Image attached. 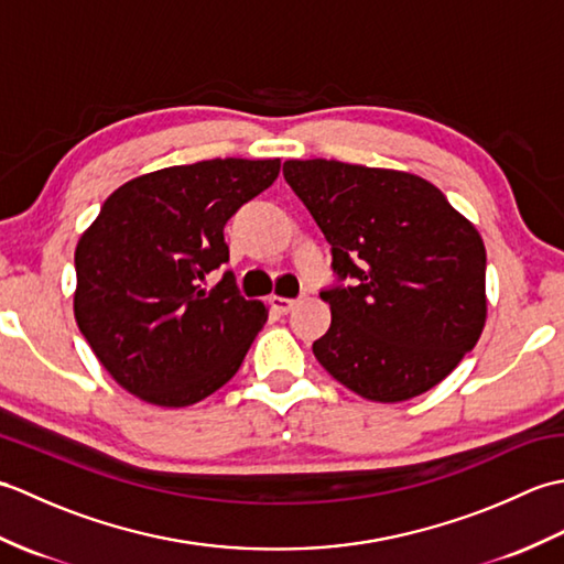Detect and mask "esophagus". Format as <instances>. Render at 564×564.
Instances as JSON below:
<instances>
[{"label": "esophagus", "mask_w": 564, "mask_h": 564, "mask_svg": "<svg viewBox=\"0 0 564 564\" xmlns=\"http://www.w3.org/2000/svg\"><path fill=\"white\" fill-rule=\"evenodd\" d=\"M269 303H271L273 313H279V315H289L291 310L297 305V301H293V297H281V295H271Z\"/></svg>", "instance_id": "esophagus-1"}]
</instances>
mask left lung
Wrapping results in <instances>:
<instances>
[{
    "label": "left lung",
    "mask_w": 564,
    "mask_h": 564,
    "mask_svg": "<svg viewBox=\"0 0 564 564\" xmlns=\"http://www.w3.org/2000/svg\"><path fill=\"white\" fill-rule=\"evenodd\" d=\"M283 176L332 245L337 285L319 293L332 325L313 344L317 361L373 402L438 386L485 327L487 254L475 225L406 172L289 160Z\"/></svg>",
    "instance_id": "8db88e82"
}]
</instances>
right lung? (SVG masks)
<instances>
[{
	"instance_id": "1",
	"label": "right lung",
	"mask_w": 564,
	"mask_h": 564,
	"mask_svg": "<svg viewBox=\"0 0 564 564\" xmlns=\"http://www.w3.org/2000/svg\"><path fill=\"white\" fill-rule=\"evenodd\" d=\"M281 160L166 166L116 188L75 251V319L118 386L158 406H188L230 380L267 307L245 301L223 227L279 176Z\"/></svg>"
}]
</instances>
